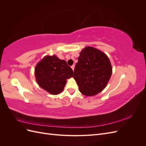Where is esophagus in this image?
<instances>
[{
	"label": "esophagus",
	"mask_w": 146,
	"mask_h": 146,
	"mask_svg": "<svg viewBox=\"0 0 146 146\" xmlns=\"http://www.w3.org/2000/svg\"><path fill=\"white\" fill-rule=\"evenodd\" d=\"M71 68L72 69V70H73V71L74 70V68H75V66L74 65H72V66H71Z\"/></svg>",
	"instance_id": "34e87169"
}]
</instances>
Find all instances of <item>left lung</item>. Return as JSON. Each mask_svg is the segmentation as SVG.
Segmentation results:
<instances>
[{"instance_id": "1", "label": "left lung", "mask_w": 146, "mask_h": 146, "mask_svg": "<svg viewBox=\"0 0 146 146\" xmlns=\"http://www.w3.org/2000/svg\"><path fill=\"white\" fill-rule=\"evenodd\" d=\"M74 69V78L79 91L86 96H92L102 91L112 74V66L105 53L87 46L80 53Z\"/></svg>"}]
</instances>
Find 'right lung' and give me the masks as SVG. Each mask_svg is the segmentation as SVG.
Instances as JSON below:
<instances>
[{
    "label": "right lung",
    "instance_id": "obj_1",
    "mask_svg": "<svg viewBox=\"0 0 146 146\" xmlns=\"http://www.w3.org/2000/svg\"><path fill=\"white\" fill-rule=\"evenodd\" d=\"M35 76L38 85L54 95L63 91L66 80L73 77V70L64 60L46 55L36 64Z\"/></svg>",
    "mask_w": 146,
    "mask_h": 146
}]
</instances>
